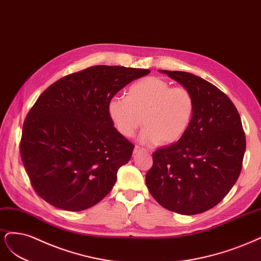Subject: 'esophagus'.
<instances>
[{
    "label": "esophagus",
    "mask_w": 261,
    "mask_h": 261,
    "mask_svg": "<svg viewBox=\"0 0 261 261\" xmlns=\"http://www.w3.org/2000/svg\"><path fill=\"white\" fill-rule=\"evenodd\" d=\"M140 152H145V149L143 147H140V146L136 145V147H134V154H138Z\"/></svg>",
    "instance_id": "34e87169"
}]
</instances>
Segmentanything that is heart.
I'll list each match as a JSON object with an SVG mask.
<instances>
[{
    "instance_id": "b5f03b06",
    "label": "heart",
    "mask_w": 261,
    "mask_h": 261,
    "mask_svg": "<svg viewBox=\"0 0 261 261\" xmlns=\"http://www.w3.org/2000/svg\"><path fill=\"white\" fill-rule=\"evenodd\" d=\"M194 108V97L187 88L171 87L159 77H146L130 87L128 97L116 95L109 99L107 112L122 137H133L143 122L142 143L170 145L187 132Z\"/></svg>"
}]
</instances>
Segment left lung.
<instances>
[{"mask_svg":"<svg viewBox=\"0 0 261 261\" xmlns=\"http://www.w3.org/2000/svg\"><path fill=\"white\" fill-rule=\"evenodd\" d=\"M159 71L190 90L195 108L184 136L153 153L146 186L164 208L197 215L219 204L239 179L245 133L237 107L217 87L190 72Z\"/></svg>","mask_w":261,"mask_h":261,"instance_id":"left-lung-1","label":"left lung"}]
</instances>
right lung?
<instances>
[{
	"label": "right lung",
	"mask_w": 261,
	"mask_h": 261,
	"mask_svg": "<svg viewBox=\"0 0 261 261\" xmlns=\"http://www.w3.org/2000/svg\"><path fill=\"white\" fill-rule=\"evenodd\" d=\"M148 69L93 66L66 75L42 93L22 125L20 156L37 194L80 212L112 191L134 145L109 118V99Z\"/></svg>",
	"instance_id": "obj_1"
}]
</instances>
